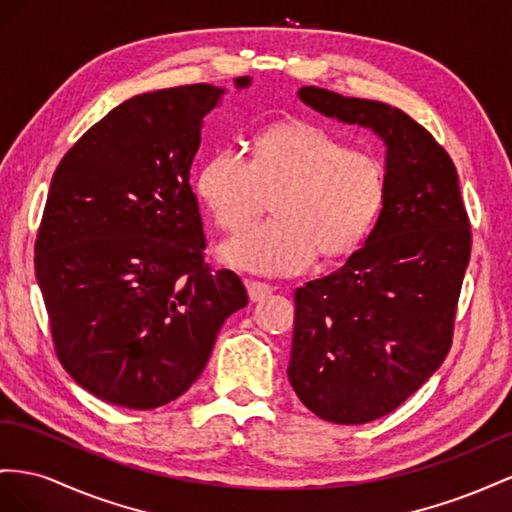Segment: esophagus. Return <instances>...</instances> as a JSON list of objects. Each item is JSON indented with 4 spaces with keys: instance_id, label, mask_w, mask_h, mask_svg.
Segmentation results:
<instances>
[{
    "instance_id": "34e87169",
    "label": "esophagus",
    "mask_w": 512,
    "mask_h": 512,
    "mask_svg": "<svg viewBox=\"0 0 512 512\" xmlns=\"http://www.w3.org/2000/svg\"><path fill=\"white\" fill-rule=\"evenodd\" d=\"M246 287H248V298H251L253 302H261V300L268 298V296L272 294V291H274L272 285L259 283V281H248Z\"/></svg>"
}]
</instances>
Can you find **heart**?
I'll return each instance as SVG.
<instances>
[{"instance_id": "heart-1", "label": "heart", "mask_w": 512, "mask_h": 512, "mask_svg": "<svg viewBox=\"0 0 512 512\" xmlns=\"http://www.w3.org/2000/svg\"><path fill=\"white\" fill-rule=\"evenodd\" d=\"M386 191L382 160L306 122L264 128L251 158L218 150L197 175V193L225 231H240L274 199V218L223 246L231 266L272 276L300 274L319 253H352L375 225Z\"/></svg>"}]
</instances>
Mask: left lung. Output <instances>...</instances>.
Segmentation results:
<instances>
[{
    "label": "left lung",
    "mask_w": 512,
    "mask_h": 512,
    "mask_svg": "<svg viewBox=\"0 0 512 512\" xmlns=\"http://www.w3.org/2000/svg\"><path fill=\"white\" fill-rule=\"evenodd\" d=\"M304 105L386 143V201L345 266L296 289L289 384L337 425L382 418L440 369L470 261L455 163L429 130L386 102L309 85Z\"/></svg>",
    "instance_id": "left-lung-1"
}]
</instances>
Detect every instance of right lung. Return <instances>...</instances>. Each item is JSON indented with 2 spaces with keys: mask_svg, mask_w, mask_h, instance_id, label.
Instances as JSON below:
<instances>
[{
  "mask_svg": "<svg viewBox=\"0 0 512 512\" xmlns=\"http://www.w3.org/2000/svg\"><path fill=\"white\" fill-rule=\"evenodd\" d=\"M223 94L195 83L130 98L53 173L34 266L55 354L81 388L126 410L191 388L225 319L248 304L236 272L203 261L191 188L203 118Z\"/></svg>",
  "mask_w": 512,
  "mask_h": 512,
  "instance_id": "obj_1",
  "label": "right lung"
}]
</instances>
